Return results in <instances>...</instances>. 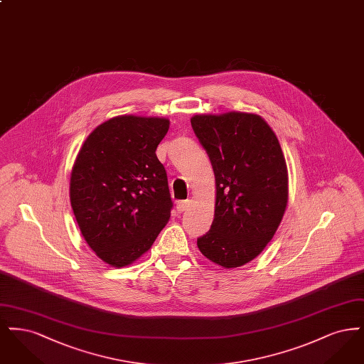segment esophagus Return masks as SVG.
I'll return each mask as SVG.
<instances>
[{
  "label": "esophagus",
  "mask_w": 364,
  "mask_h": 364,
  "mask_svg": "<svg viewBox=\"0 0 364 364\" xmlns=\"http://www.w3.org/2000/svg\"><path fill=\"white\" fill-rule=\"evenodd\" d=\"M191 200H180L178 203H177V211H180V213H183V211H186L187 208H190Z\"/></svg>",
  "instance_id": "1"
}]
</instances>
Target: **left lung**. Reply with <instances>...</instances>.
<instances>
[{
    "label": "left lung",
    "instance_id": "8db88e82",
    "mask_svg": "<svg viewBox=\"0 0 364 364\" xmlns=\"http://www.w3.org/2000/svg\"><path fill=\"white\" fill-rule=\"evenodd\" d=\"M191 124L215 176L214 221L198 248L221 267H240L259 255L281 224L289 192L285 156L258 114H196Z\"/></svg>",
    "mask_w": 364,
    "mask_h": 364
}]
</instances>
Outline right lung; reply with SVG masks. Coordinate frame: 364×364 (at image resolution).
I'll list each match as a JSON object with an SVG mask.
<instances>
[{
  "label": "right lung",
  "instance_id": "obj_1",
  "mask_svg": "<svg viewBox=\"0 0 364 364\" xmlns=\"http://www.w3.org/2000/svg\"><path fill=\"white\" fill-rule=\"evenodd\" d=\"M165 117L124 114L98 125L72 166L70 206L90 248L113 267L147 252L168 224L172 198L156 158Z\"/></svg>",
  "mask_w": 364,
  "mask_h": 364
}]
</instances>
